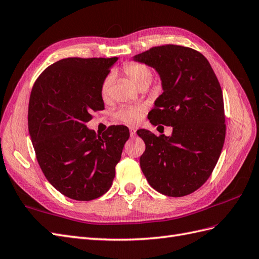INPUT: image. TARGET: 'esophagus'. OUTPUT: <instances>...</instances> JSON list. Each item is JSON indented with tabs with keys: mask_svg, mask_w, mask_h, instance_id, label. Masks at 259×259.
Wrapping results in <instances>:
<instances>
[{
	"mask_svg": "<svg viewBox=\"0 0 259 259\" xmlns=\"http://www.w3.org/2000/svg\"><path fill=\"white\" fill-rule=\"evenodd\" d=\"M137 134V130L135 128H130V136L131 137H135Z\"/></svg>",
	"mask_w": 259,
	"mask_h": 259,
	"instance_id": "esophagus-1",
	"label": "esophagus"
}]
</instances>
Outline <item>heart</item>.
<instances>
[{
  "mask_svg": "<svg viewBox=\"0 0 259 259\" xmlns=\"http://www.w3.org/2000/svg\"><path fill=\"white\" fill-rule=\"evenodd\" d=\"M123 73L125 76L128 77L129 81L134 84L137 88H140L142 85L148 84L152 82V71L147 64L139 63V62H130L123 66ZM112 77L109 75L104 79L101 88V94L104 99H107L110 93V86H111ZM143 116V108L142 107H122L119 109L117 112V117L120 119L121 121L129 123V124H136Z\"/></svg>",
  "mask_w": 259,
  "mask_h": 259,
  "instance_id": "obj_1",
  "label": "heart"
}]
</instances>
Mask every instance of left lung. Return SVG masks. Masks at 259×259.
<instances>
[{"mask_svg": "<svg viewBox=\"0 0 259 259\" xmlns=\"http://www.w3.org/2000/svg\"><path fill=\"white\" fill-rule=\"evenodd\" d=\"M132 60L153 68L163 93L148 118L170 125L169 137L140 129L145 143L140 166L158 193L183 197L210 177L225 139L223 95L209 61L200 52L176 45L153 47Z\"/></svg>", "mask_w": 259, "mask_h": 259, "instance_id": "left-lung-1", "label": "left lung"}]
</instances>
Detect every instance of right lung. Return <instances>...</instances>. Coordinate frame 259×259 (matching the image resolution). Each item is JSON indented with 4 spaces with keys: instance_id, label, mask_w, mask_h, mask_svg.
<instances>
[{
    "instance_id": "1",
    "label": "right lung",
    "mask_w": 259,
    "mask_h": 259,
    "mask_svg": "<svg viewBox=\"0 0 259 259\" xmlns=\"http://www.w3.org/2000/svg\"><path fill=\"white\" fill-rule=\"evenodd\" d=\"M118 58H66L46 69L32 86L28 129L48 182L74 200L89 201L110 188L129 139L124 125L102 136L88 128L104 109L101 88Z\"/></svg>"
}]
</instances>
